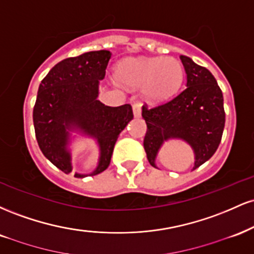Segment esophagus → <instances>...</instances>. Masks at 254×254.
<instances>
[{
    "label": "esophagus",
    "instance_id": "obj_1",
    "mask_svg": "<svg viewBox=\"0 0 254 254\" xmlns=\"http://www.w3.org/2000/svg\"><path fill=\"white\" fill-rule=\"evenodd\" d=\"M132 110H133V116H135L136 118L141 117V113H142L141 101H135V103L132 104Z\"/></svg>",
    "mask_w": 254,
    "mask_h": 254
}]
</instances>
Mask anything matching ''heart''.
<instances>
[{"label": "heart", "mask_w": 254, "mask_h": 254, "mask_svg": "<svg viewBox=\"0 0 254 254\" xmlns=\"http://www.w3.org/2000/svg\"><path fill=\"white\" fill-rule=\"evenodd\" d=\"M117 77L125 84L142 87L145 98L160 103L179 90L184 80V68L174 57L132 58L119 64Z\"/></svg>", "instance_id": "b5f03b06"}]
</instances>
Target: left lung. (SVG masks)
<instances>
[{
    "instance_id": "left-lung-1",
    "label": "left lung",
    "mask_w": 254,
    "mask_h": 254,
    "mask_svg": "<svg viewBox=\"0 0 254 254\" xmlns=\"http://www.w3.org/2000/svg\"><path fill=\"white\" fill-rule=\"evenodd\" d=\"M186 72V87L166 103L142 107L147 123L143 147L153 167L164 141L183 138L196 154L193 170L208 161L220 145L226 122L222 90L204 66L180 56Z\"/></svg>"
}]
</instances>
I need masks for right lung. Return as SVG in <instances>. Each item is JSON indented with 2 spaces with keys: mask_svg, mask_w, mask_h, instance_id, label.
Returning <instances> with one entry per match:
<instances>
[{
  "mask_svg": "<svg viewBox=\"0 0 254 254\" xmlns=\"http://www.w3.org/2000/svg\"><path fill=\"white\" fill-rule=\"evenodd\" d=\"M110 58L111 52L106 50L65 58L49 71L38 89L33 107L38 145L46 159L65 174L71 172L66 129L77 127L98 139L100 161L89 174L95 176L109 167L118 135L133 118L130 104L111 107L97 99L99 80L105 77Z\"/></svg>",
  "mask_w": 254,
  "mask_h": 254,
  "instance_id": "right-lung-1",
  "label": "right lung"
}]
</instances>
